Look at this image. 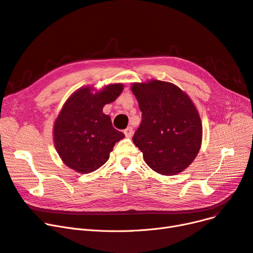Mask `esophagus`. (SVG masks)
<instances>
[{
    "label": "esophagus",
    "instance_id": "34e87169",
    "mask_svg": "<svg viewBox=\"0 0 253 253\" xmlns=\"http://www.w3.org/2000/svg\"><path fill=\"white\" fill-rule=\"evenodd\" d=\"M124 133L126 135V137L130 138L132 135H133V129L132 127H127L125 130H124Z\"/></svg>",
    "mask_w": 253,
    "mask_h": 253
}]
</instances>
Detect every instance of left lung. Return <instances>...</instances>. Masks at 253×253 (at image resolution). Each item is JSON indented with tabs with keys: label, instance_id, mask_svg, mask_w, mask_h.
I'll use <instances>...</instances> for the list:
<instances>
[{
	"label": "left lung",
	"instance_id": "left-lung-1",
	"mask_svg": "<svg viewBox=\"0 0 253 253\" xmlns=\"http://www.w3.org/2000/svg\"><path fill=\"white\" fill-rule=\"evenodd\" d=\"M131 89L142 111L132 141L146 164L163 175L182 172L197 156L202 139L193 102L179 87L160 80L134 83Z\"/></svg>",
	"mask_w": 253,
	"mask_h": 253
}]
</instances>
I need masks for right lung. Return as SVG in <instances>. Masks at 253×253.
I'll return each instance as SVG.
<instances>
[{"mask_svg": "<svg viewBox=\"0 0 253 253\" xmlns=\"http://www.w3.org/2000/svg\"><path fill=\"white\" fill-rule=\"evenodd\" d=\"M83 87L65 102L54 124L56 150L63 163L79 173H90L104 165L123 132L112 127L105 104L114 102L123 90L122 84H110L101 92Z\"/></svg>", "mask_w": 253, "mask_h": 253, "instance_id": "1", "label": "right lung"}]
</instances>
